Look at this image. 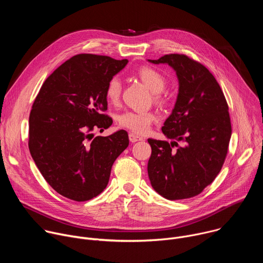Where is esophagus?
<instances>
[{
  "mask_svg": "<svg viewBox=\"0 0 263 263\" xmlns=\"http://www.w3.org/2000/svg\"><path fill=\"white\" fill-rule=\"evenodd\" d=\"M129 139H130L131 142H136V141H141V140H143V138H142L141 136H138V135H136V134H134V133H132V132L129 133Z\"/></svg>",
  "mask_w": 263,
  "mask_h": 263,
  "instance_id": "esophagus-1",
  "label": "esophagus"
}]
</instances>
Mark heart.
Segmentation results:
<instances>
[{
  "label": "heart",
  "instance_id": "b5f03b06",
  "mask_svg": "<svg viewBox=\"0 0 263 263\" xmlns=\"http://www.w3.org/2000/svg\"><path fill=\"white\" fill-rule=\"evenodd\" d=\"M137 77L141 82L153 91L154 100L162 104L165 102L163 89L166 85V78L158 69L152 66H141L136 71ZM106 99L109 103L116 104L122 93V81L119 77H112L106 85ZM156 120V115L153 111H135L129 110L119 117V124L137 134H144L152 123Z\"/></svg>",
  "mask_w": 263,
  "mask_h": 263
}]
</instances>
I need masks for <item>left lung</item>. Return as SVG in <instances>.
<instances>
[{
  "label": "left lung",
  "instance_id": "obj_1",
  "mask_svg": "<svg viewBox=\"0 0 263 263\" xmlns=\"http://www.w3.org/2000/svg\"><path fill=\"white\" fill-rule=\"evenodd\" d=\"M148 61L168 64L179 80L175 107L162 127L175 140L147 139L152 147L148 178L163 198L190 199L213 182L226 159L232 133L229 107L213 74L200 62L183 54ZM178 141L183 145L178 147Z\"/></svg>",
  "mask_w": 263,
  "mask_h": 263
}]
</instances>
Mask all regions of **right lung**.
Listing matches in <instances>:
<instances>
[{
    "instance_id": "right-lung-1",
    "label": "right lung",
    "mask_w": 263,
    "mask_h": 263,
    "mask_svg": "<svg viewBox=\"0 0 263 263\" xmlns=\"http://www.w3.org/2000/svg\"><path fill=\"white\" fill-rule=\"evenodd\" d=\"M127 59L78 54L44 82L29 118V149L43 177L59 195L77 202L91 200L108 184L111 167L129 145L120 130L97 136L112 124L106 85Z\"/></svg>"
}]
</instances>
